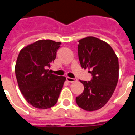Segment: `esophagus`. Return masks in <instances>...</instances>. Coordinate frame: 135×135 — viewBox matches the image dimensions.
Segmentation results:
<instances>
[{
    "label": "esophagus",
    "mask_w": 135,
    "mask_h": 135,
    "mask_svg": "<svg viewBox=\"0 0 135 135\" xmlns=\"http://www.w3.org/2000/svg\"><path fill=\"white\" fill-rule=\"evenodd\" d=\"M66 80H67L68 82L69 83H74V82H76L77 79L76 78H70V77H66Z\"/></svg>",
    "instance_id": "obj_1"
}]
</instances>
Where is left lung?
<instances>
[{
	"label": "left lung",
	"instance_id": "1",
	"mask_svg": "<svg viewBox=\"0 0 135 135\" xmlns=\"http://www.w3.org/2000/svg\"><path fill=\"white\" fill-rule=\"evenodd\" d=\"M78 59L81 67L88 69L90 81L80 80L84 85L76 102L81 109L96 111L104 107L112 96L118 80V59L110 45L95 37L78 41Z\"/></svg>",
	"mask_w": 135,
	"mask_h": 135
}]
</instances>
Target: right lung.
<instances>
[{
    "label": "right lung",
    "instance_id": "1",
    "mask_svg": "<svg viewBox=\"0 0 135 135\" xmlns=\"http://www.w3.org/2000/svg\"><path fill=\"white\" fill-rule=\"evenodd\" d=\"M61 43L40 40L21 50L15 65L20 90L27 102L46 109L56 104L66 80L49 71Z\"/></svg>",
    "mask_w": 135,
    "mask_h": 135
}]
</instances>
